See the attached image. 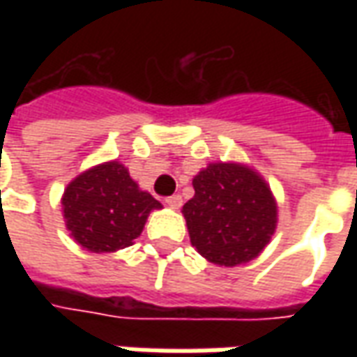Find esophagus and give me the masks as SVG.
Masks as SVG:
<instances>
[{
  "mask_svg": "<svg viewBox=\"0 0 357 357\" xmlns=\"http://www.w3.org/2000/svg\"><path fill=\"white\" fill-rule=\"evenodd\" d=\"M181 197H179V195H172V197H168V199H166V204H168V206H170V208H179V206H181Z\"/></svg>",
  "mask_w": 357,
  "mask_h": 357,
  "instance_id": "34e87169",
  "label": "esophagus"
}]
</instances>
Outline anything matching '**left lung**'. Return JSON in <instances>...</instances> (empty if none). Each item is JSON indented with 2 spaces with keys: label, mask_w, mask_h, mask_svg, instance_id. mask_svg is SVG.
Segmentation results:
<instances>
[{
  "label": "left lung",
  "mask_w": 357,
  "mask_h": 357,
  "mask_svg": "<svg viewBox=\"0 0 357 357\" xmlns=\"http://www.w3.org/2000/svg\"><path fill=\"white\" fill-rule=\"evenodd\" d=\"M183 204L191 245L208 262L233 268L255 260L275 233L277 202L252 168L212 162L193 178Z\"/></svg>",
  "instance_id": "1"
}]
</instances>
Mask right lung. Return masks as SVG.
<instances>
[{"label": "right lung", "mask_w": 357, "mask_h": 357, "mask_svg": "<svg viewBox=\"0 0 357 357\" xmlns=\"http://www.w3.org/2000/svg\"><path fill=\"white\" fill-rule=\"evenodd\" d=\"M66 229L89 252H114L133 245L151 210L162 208L141 191L118 160L102 162L74 178L63 195Z\"/></svg>", "instance_id": "1"}]
</instances>
